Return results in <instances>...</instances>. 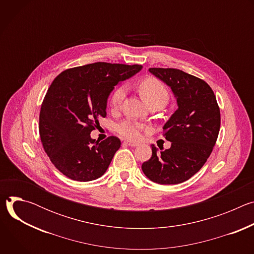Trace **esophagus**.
Returning a JSON list of instances; mask_svg holds the SVG:
<instances>
[{
  "instance_id": "34e87169",
  "label": "esophagus",
  "mask_w": 254,
  "mask_h": 254,
  "mask_svg": "<svg viewBox=\"0 0 254 254\" xmlns=\"http://www.w3.org/2000/svg\"><path fill=\"white\" fill-rule=\"evenodd\" d=\"M124 143H125V144H127V146H129V147H132V148H134V147H137V146H138V143H137V142H132V141H127V140L124 141Z\"/></svg>"
}]
</instances>
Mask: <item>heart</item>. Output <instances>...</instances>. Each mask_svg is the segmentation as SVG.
Here are the masks:
<instances>
[{"mask_svg": "<svg viewBox=\"0 0 254 254\" xmlns=\"http://www.w3.org/2000/svg\"><path fill=\"white\" fill-rule=\"evenodd\" d=\"M138 91L149 105L156 103V102H162L166 104L170 98V92L166 85L159 80L158 78L149 76L143 78L138 83ZM126 96V87L124 85H121L117 87L111 97H110V104L113 110H117L119 108ZM146 129V127L143 125L136 123L132 120H126L118 125L117 130L118 132L130 140H137L141 136V132Z\"/></svg>", "mask_w": 254, "mask_h": 254, "instance_id": "b5f03b06", "label": "heart"}]
</instances>
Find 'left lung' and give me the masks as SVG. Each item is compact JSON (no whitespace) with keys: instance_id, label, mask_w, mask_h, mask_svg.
<instances>
[{"instance_id":"1","label":"left lung","mask_w":254,"mask_h":254,"mask_svg":"<svg viewBox=\"0 0 254 254\" xmlns=\"http://www.w3.org/2000/svg\"><path fill=\"white\" fill-rule=\"evenodd\" d=\"M149 71L171 87L178 110L163 127L171 148L158 153L152 144V158L141 170L158 184L183 183L204 166L213 151L220 129L219 106L204 80L175 68Z\"/></svg>"}]
</instances>
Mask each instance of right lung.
<instances>
[{"mask_svg":"<svg viewBox=\"0 0 254 254\" xmlns=\"http://www.w3.org/2000/svg\"><path fill=\"white\" fill-rule=\"evenodd\" d=\"M141 65L96 62L64 70L41 105L39 133L44 151L63 175L79 182L101 177L121 147L117 136L95 141L90 132L106 117L108 95Z\"/></svg>","mask_w":254,"mask_h":254,"instance_id":"1","label":"right lung"}]
</instances>
